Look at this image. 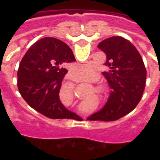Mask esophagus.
Masks as SVG:
<instances>
[{
    "instance_id": "esophagus-1",
    "label": "esophagus",
    "mask_w": 160,
    "mask_h": 160,
    "mask_svg": "<svg viewBox=\"0 0 160 160\" xmlns=\"http://www.w3.org/2000/svg\"><path fill=\"white\" fill-rule=\"evenodd\" d=\"M70 78H71V79H73V80H75V79H76L75 76L73 75V74L72 73H70Z\"/></svg>"
}]
</instances>
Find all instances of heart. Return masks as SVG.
<instances>
[{
    "instance_id": "1",
    "label": "heart",
    "mask_w": 160,
    "mask_h": 160,
    "mask_svg": "<svg viewBox=\"0 0 160 160\" xmlns=\"http://www.w3.org/2000/svg\"><path fill=\"white\" fill-rule=\"evenodd\" d=\"M73 72L77 74L82 79H90L93 78L95 73V70L90 64H79L76 65L73 69H72ZM65 90L72 93V89L70 87H65Z\"/></svg>"
}]
</instances>
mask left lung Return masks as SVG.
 <instances>
[{
    "label": "left lung",
    "mask_w": 160,
    "mask_h": 160,
    "mask_svg": "<svg viewBox=\"0 0 160 160\" xmlns=\"http://www.w3.org/2000/svg\"><path fill=\"white\" fill-rule=\"evenodd\" d=\"M98 48L105 53V66L110 70L102 72L111 92L101 111L87 119L114 121L134 110L141 100L147 70L141 55L128 40L119 36L103 40Z\"/></svg>",
    "instance_id": "1"
}]
</instances>
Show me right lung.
Wrapping results in <instances>:
<instances>
[{
    "label": "right lung",
    "instance_id": "right-lung-1",
    "mask_svg": "<svg viewBox=\"0 0 160 160\" xmlns=\"http://www.w3.org/2000/svg\"><path fill=\"white\" fill-rule=\"evenodd\" d=\"M71 49L54 38H44L25 53L18 71L20 94L32 108L50 118L78 117L59 99V90L68 72L66 63L75 62Z\"/></svg>",
    "mask_w": 160,
    "mask_h": 160
}]
</instances>
